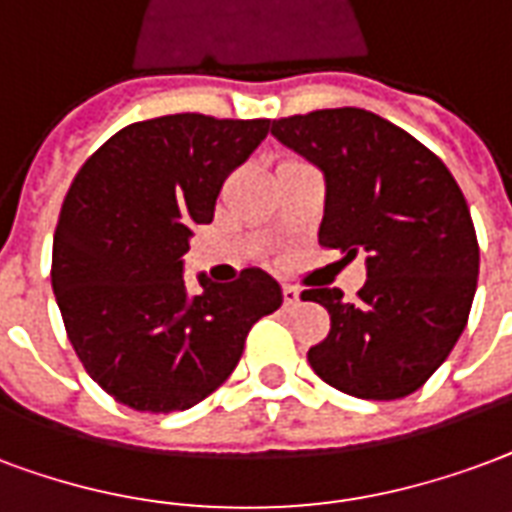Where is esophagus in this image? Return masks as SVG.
Masks as SVG:
<instances>
[{"label": "esophagus", "instance_id": "obj_1", "mask_svg": "<svg viewBox=\"0 0 512 512\" xmlns=\"http://www.w3.org/2000/svg\"><path fill=\"white\" fill-rule=\"evenodd\" d=\"M282 298H285V306L290 309V306L298 304V298H301V293L295 290L293 285H282Z\"/></svg>", "mask_w": 512, "mask_h": 512}]
</instances>
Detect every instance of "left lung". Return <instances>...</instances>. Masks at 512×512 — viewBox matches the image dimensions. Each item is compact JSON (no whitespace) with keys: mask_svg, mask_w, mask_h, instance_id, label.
<instances>
[{"mask_svg":"<svg viewBox=\"0 0 512 512\" xmlns=\"http://www.w3.org/2000/svg\"><path fill=\"white\" fill-rule=\"evenodd\" d=\"M276 140L325 176L320 246L366 252L355 301L339 287L301 298L331 314L309 366L358 399L410 396L437 372L467 325L480 249L469 206L445 162L410 132L361 108L274 119Z\"/></svg>","mask_w":512,"mask_h":512,"instance_id":"8db88e82","label":"left lung"}]
</instances>
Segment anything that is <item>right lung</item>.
Wrapping results in <instances>:
<instances>
[{"instance_id":"right-lung-1","label":"right lung","mask_w":512,"mask_h":512,"mask_svg":"<svg viewBox=\"0 0 512 512\" xmlns=\"http://www.w3.org/2000/svg\"><path fill=\"white\" fill-rule=\"evenodd\" d=\"M271 119L173 113L135 121L73 179L54 233L51 285L67 339L102 391L138 412L195 407L233 374L249 328L282 306L260 268L184 287L192 227Z\"/></svg>"}]
</instances>
